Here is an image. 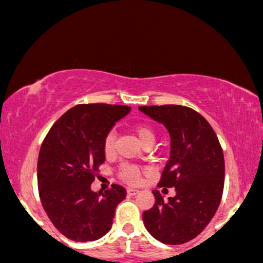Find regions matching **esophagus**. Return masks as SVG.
<instances>
[{
    "mask_svg": "<svg viewBox=\"0 0 263 263\" xmlns=\"http://www.w3.org/2000/svg\"><path fill=\"white\" fill-rule=\"evenodd\" d=\"M128 196H130V197H133V196H137L138 193H139V191H138V189H134V188H128Z\"/></svg>",
    "mask_w": 263,
    "mask_h": 263,
    "instance_id": "esophagus-1",
    "label": "esophagus"
}]
</instances>
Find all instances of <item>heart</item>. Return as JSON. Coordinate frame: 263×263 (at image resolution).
I'll use <instances>...</instances> for the list:
<instances>
[{
	"instance_id": "heart-1",
	"label": "heart",
	"mask_w": 263,
	"mask_h": 263,
	"mask_svg": "<svg viewBox=\"0 0 263 263\" xmlns=\"http://www.w3.org/2000/svg\"><path fill=\"white\" fill-rule=\"evenodd\" d=\"M133 134L135 135L139 143L145 144V143H154L155 135L154 132L152 130L149 126L146 125H135L134 128L132 129ZM114 142H115V134L114 132L108 133V135L104 139V153L106 155L111 154L112 149H114ZM145 173L143 168H139V166L135 165H124L120 171V178L124 180V182L129 183V184H137L139 183L140 178H142L143 174Z\"/></svg>"
}]
</instances>
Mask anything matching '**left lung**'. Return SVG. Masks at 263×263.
Segmentation results:
<instances>
[{"label": "left lung", "instance_id": "left-lung-1", "mask_svg": "<svg viewBox=\"0 0 263 263\" xmlns=\"http://www.w3.org/2000/svg\"><path fill=\"white\" fill-rule=\"evenodd\" d=\"M163 124L171 135V157L160 187L176 188L164 202L153 191L155 203L143 213L146 231L165 245H182L196 238L211 222L221 203L224 158L216 133L196 110L182 105L139 106Z\"/></svg>", "mask_w": 263, "mask_h": 263}]
</instances>
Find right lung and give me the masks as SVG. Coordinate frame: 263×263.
<instances>
[{
	"mask_svg": "<svg viewBox=\"0 0 263 263\" xmlns=\"http://www.w3.org/2000/svg\"><path fill=\"white\" fill-rule=\"evenodd\" d=\"M130 106L81 104L67 110L42 142L37 185L47 217L60 233L75 242L101 238L110 231L115 208L126 191L112 184L91 191L99 165L105 160L104 139Z\"/></svg>",
	"mask_w": 263,
	"mask_h": 263,
	"instance_id": "1",
	"label": "right lung"
}]
</instances>
